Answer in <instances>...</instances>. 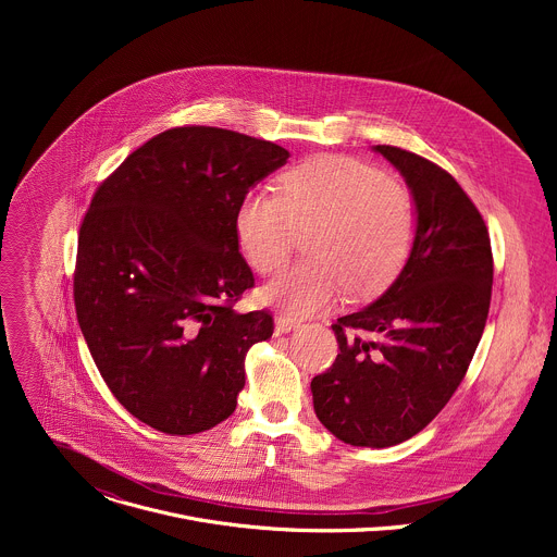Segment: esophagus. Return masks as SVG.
Instances as JSON below:
<instances>
[{
	"instance_id": "1",
	"label": "esophagus",
	"mask_w": 557,
	"mask_h": 557,
	"mask_svg": "<svg viewBox=\"0 0 557 557\" xmlns=\"http://www.w3.org/2000/svg\"><path fill=\"white\" fill-rule=\"evenodd\" d=\"M299 326V320H295V317H288V314H277L275 317V333L277 335H284V333H290Z\"/></svg>"
}]
</instances>
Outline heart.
<instances>
[{
  "label": "heart",
  "mask_w": 557,
  "mask_h": 557,
  "mask_svg": "<svg viewBox=\"0 0 557 557\" xmlns=\"http://www.w3.org/2000/svg\"><path fill=\"white\" fill-rule=\"evenodd\" d=\"M277 189H256L237 207L243 256L271 275L293 256L299 231L312 226V258L262 286L267 306L293 317L317 314L346 286L370 295L404 269L417 237V202L379 168L350 156H322L284 172Z\"/></svg>",
  "instance_id": "heart-1"
}]
</instances>
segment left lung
I'll return each mask as SVG.
<instances>
[{"label": "left lung", "instance_id": "8db88e82", "mask_svg": "<svg viewBox=\"0 0 557 557\" xmlns=\"http://www.w3.org/2000/svg\"><path fill=\"white\" fill-rule=\"evenodd\" d=\"M374 151L414 196L417 237L392 286L333 324L339 355L310 381L317 419L357 447L404 443L447 406L483 337L494 282L487 224L454 176L401 147Z\"/></svg>", "mask_w": 557, "mask_h": 557}]
</instances>
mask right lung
I'll list each match as a JSON object with an SVG mask.
<instances>
[{
	"mask_svg": "<svg viewBox=\"0 0 557 557\" xmlns=\"http://www.w3.org/2000/svg\"><path fill=\"white\" fill-rule=\"evenodd\" d=\"M288 161L271 140L172 127L99 185L78 228L74 308L116 401L145 425L187 436L228 419L247 350L273 314L233 304L256 284L235 211Z\"/></svg>",
	"mask_w": 557,
	"mask_h": 557,
	"instance_id": "right-lung-1",
	"label": "right lung"
}]
</instances>
